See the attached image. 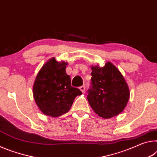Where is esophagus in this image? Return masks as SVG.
Here are the masks:
<instances>
[{
    "instance_id": "obj_1",
    "label": "esophagus",
    "mask_w": 157,
    "mask_h": 157,
    "mask_svg": "<svg viewBox=\"0 0 157 157\" xmlns=\"http://www.w3.org/2000/svg\"><path fill=\"white\" fill-rule=\"evenodd\" d=\"M79 89H80V90H81L82 92H84L85 89H86V88H85V86H81L80 88H79Z\"/></svg>"
}]
</instances>
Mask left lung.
Returning <instances> with one entry per match:
<instances>
[{
    "label": "left lung",
    "instance_id": "1",
    "mask_svg": "<svg viewBox=\"0 0 157 157\" xmlns=\"http://www.w3.org/2000/svg\"><path fill=\"white\" fill-rule=\"evenodd\" d=\"M92 87L88 90V100L94 112L105 119L119 115L129 101V86L124 76L114 65L91 66Z\"/></svg>",
    "mask_w": 157,
    "mask_h": 157
}]
</instances>
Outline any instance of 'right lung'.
<instances>
[{
    "label": "right lung",
    "instance_id": "1",
    "mask_svg": "<svg viewBox=\"0 0 157 157\" xmlns=\"http://www.w3.org/2000/svg\"><path fill=\"white\" fill-rule=\"evenodd\" d=\"M67 63L48 60L36 76L33 87L36 104L44 114L56 117L67 113L74 99L82 94L71 87L70 76L66 73Z\"/></svg>",
    "mask_w": 157,
    "mask_h": 157
}]
</instances>
